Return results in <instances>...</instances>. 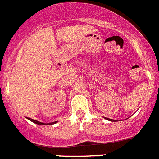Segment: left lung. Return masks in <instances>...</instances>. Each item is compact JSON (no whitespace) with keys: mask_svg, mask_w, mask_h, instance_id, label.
<instances>
[{"mask_svg":"<svg viewBox=\"0 0 159 159\" xmlns=\"http://www.w3.org/2000/svg\"><path fill=\"white\" fill-rule=\"evenodd\" d=\"M107 119L108 120H110V121H114V120H112V119H109V118H105Z\"/></svg>","mask_w":159,"mask_h":159,"instance_id":"left-lung-1","label":"left lung"}]
</instances>
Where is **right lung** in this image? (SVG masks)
I'll use <instances>...</instances> for the list:
<instances>
[{"label": "right lung", "mask_w": 159, "mask_h": 159, "mask_svg": "<svg viewBox=\"0 0 159 159\" xmlns=\"http://www.w3.org/2000/svg\"><path fill=\"white\" fill-rule=\"evenodd\" d=\"M29 120H31L32 122H34V123H35V124L40 125H53V124H55V123L57 122V121H55V122H51V123H48V124H45V123H42V122L38 121V120H33V119H31V118H29Z\"/></svg>", "instance_id": "add662e5"}]
</instances>
